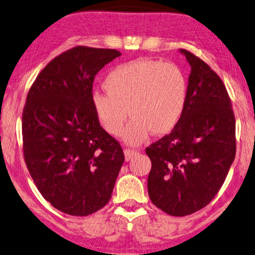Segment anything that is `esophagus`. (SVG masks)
Masks as SVG:
<instances>
[{
    "label": "esophagus",
    "instance_id": "esophagus-1",
    "mask_svg": "<svg viewBox=\"0 0 255 255\" xmlns=\"http://www.w3.org/2000/svg\"><path fill=\"white\" fill-rule=\"evenodd\" d=\"M137 151L136 150H132V149H124V155H125V160L128 161L131 159V158L136 155Z\"/></svg>",
    "mask_w": 255,
    "mask_h": 255
}]
</instances>
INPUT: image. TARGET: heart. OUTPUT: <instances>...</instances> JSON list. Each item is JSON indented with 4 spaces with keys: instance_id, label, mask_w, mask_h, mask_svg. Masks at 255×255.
I'll use <instances>...</instances> for the list:
<instances>
[{
    "instance_id": "heart-1",
    "label": "heart",
    "mask_w": 255,
    "mask_h": 255,
    "mask_svg": "<svg viewBox=\"0 0 255 255\" xmlns=\"http://www.w3.org/2000/svg\"><path fill=\"white\" fill-rule=\"evenodd\" d=\"M106 93L95 91L91 105L104 130L120 135L123 132L131 145L140 144L150 132L165 135L172 132L185 111L189 81L177 64L155 60H137L120 64L106 74L103 82Z\"/></svg>"
}]
</instances>
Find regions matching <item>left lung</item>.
Returning <instances> with one entry per match:
<instances>
[{
    "instance_id": "left-lung-1",
    "label": "left lung",
    "mask_w": 255,
    "mask_h": 255,
    "mask_svg": "<svg viewBox=\"0 0 255 255\" xmlns=\"http://www.w3.org/2000/svg\"><path fill=\"white\" fill-rule=\"evenodd\" d=\"M191 66L185 111L169 134L145 148L151 160L148 193L166 214L202 209L218 193L235 159V116L226 87L215 71L179 49Z\"/></svg>"
}]
</instances>
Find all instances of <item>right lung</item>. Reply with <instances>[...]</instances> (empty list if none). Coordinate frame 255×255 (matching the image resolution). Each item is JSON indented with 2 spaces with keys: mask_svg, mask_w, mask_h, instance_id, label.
<instances>
[{
  "mask_svg": "<svg viewBox=\"0 0 255 255\" xmlns=\"http://www.w3.org/2000/svg\"><path fill=\"white\" fill-rule=\"evenodd\" d=\"M116 49L78 46L45 66L22 114L23 155L37 189L54 208L88 216L110 201L124 155L100 127L91 96L95 76Z\"/></svg>",
  "mask_w": 255,
  "mask_h": 255,
  "instance_id": "obj_1",
  "label": "right lung"
}]
</instances>
